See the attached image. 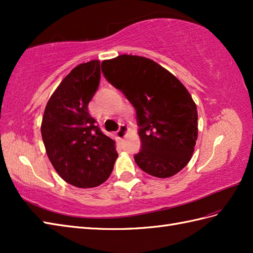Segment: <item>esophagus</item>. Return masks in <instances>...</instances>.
Returning a JSON list of instances; mask_svg holds the SVG:
<instances>
[{"label": "esophagus", "mask_w": 253, "mask_h": 253, "mask_svg": "<svg viewBox=\"0 0 253 253\" xmlns=\"http://www.w3.org/2000/svg\"><path fill=\"white\" fill-rule=\"evenodd\" d=\"M127 131H128V127L126 125H124V124H121L120 128H118V130L116 131V135L120 139H123L124 137L126 136Z\"/></svg>", "instance_id": "34e87169"}]
</instances>
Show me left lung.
<instances>
[{"instance_id":"8db88e82","label":"left lung","mask_w":253,"mask_h":253,"mask_svg":"<svg viewBox=\"0 0 253 253\" xmlns=\"http://www.w3.org/2000/svg\"><path fill=\"white\" fill-rule=\"evenodd\" d=\"M111 84L135 107L141 150L133 159L159 178L178 173L189 162L198 137V112L190 93L158 63L120 55L101 64Z\"/></svg>"}]
</instances>
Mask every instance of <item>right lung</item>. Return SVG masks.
<instances>
[{
    "label": "right lung",
    "mask_w": 253,
    "mask_h": 253,
    "mask_svg": "<svg viewBox=\"0 0 253 253\" xmlns=\"http://www.w3.org/2000/svg\"><path fill=\"white\" fill-rule=\"evenodd\" d=\"M100 77V61L79 64L53 92L42 118V140L53 168L78 188L103 184L118 157L115 141L101 131L88 111Z\"/></svg>",
    "instance_id": "add662e5"
}]
</instances>
